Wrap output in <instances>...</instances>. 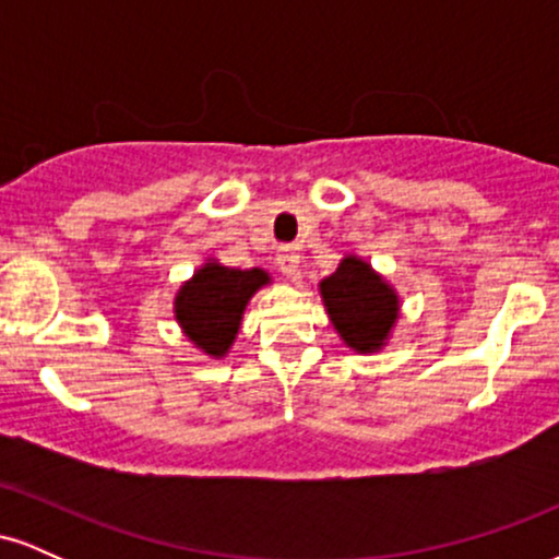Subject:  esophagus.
<instances>
[{"mask_svg":"<svg viewBox=\"0 0 559 559\" xmlns=\"http://www.w3.org/2000/svg\"><path fill=\"white\" fill-rule=\"evenodd\" d=\"M299 247H281L278 254H275V262H278L281 273L286 275V278H297L299 273Z\"/></svg>","mask_w":559,"mask_h":559,"instance_id":"obj_1","label":"esophagus"}]
</instances>
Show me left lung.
<instances>
[{"label": "left lung", "instance_id": "8db88e82", "mask_svg": "<svg viewBox=\"0 0 559 559\" xmlns=\"http://www.w3.org/2000/svg\"><path fill=\"white\" fill-rule=\"evenodd\" d=\"M320 299L342 342L357 355L381 352L400 318V294L365 258L346 254L320 281Z\"/></svg>", "mask_w": 559, "mask_h": 559}]
</instances>
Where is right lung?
I'll use <instances>...</instances> for the list:
<instances>
[{"instance_id":"obj_1","label":"right lung","mask_w":559,"mask_h":559,"mask_svg":"<svg viewBox=\"0 0 559 559\" xmlns=\"http://www.w3.org/2000/svg\"><path fill=\"white\" fill-rule=\"evenodd\" d=\"M267 284H271V273L262 267L241 271V267H228L210 258L178 288L173 312L183 336L202 355L221 360L236 342L249 299Z\"/></svg>"}]
</instances>
